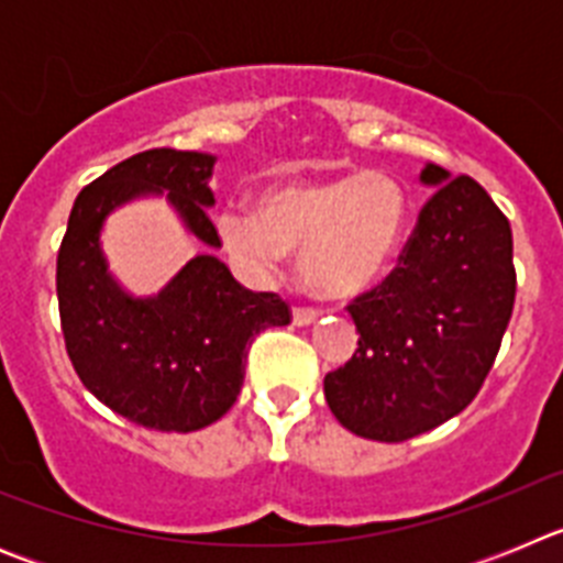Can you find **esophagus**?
<instances>
[{
  "label": "esophagus",
  "mask_w": 563,
  "mask_h": 563,
  "mask_svg": "<svg viewBox=\"0 0 563 563\" xmlns=\"http://www.w3.org/2000/svg\"><path fill=\"white\" fill-rule=\"evenodd\" d=\"M316 318L318 312L310 310V307H292V324L296 327H310Z\"/></svg>",
  "instance_id": "esophagus-1"
}]
</instances>
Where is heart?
<instances>
[{
    "label": "heart",
    "mask_w": 563,
    "mask_h": 563,
    "mask_svg": "<svg viewBox=\"0 0 563 563\" xmlns=\"http://www.w3.org/2000/svg\"><path fill=\"white\" fill-rule=\"evenodd\" d=\"M409 191L386 172L278 183L258 194V211L228 206L217 233L233 265L271 282L298 247V276L316 296L369 290L397 256L409 228Z\"/></svg>",
    "instance_id": "b5f03b06"
}]
</instances>
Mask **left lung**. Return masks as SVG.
Listing matches in <instances>:
<instances>
[{
  "label": "left lung",
  "mask_w": 563,
  "mask_h": 563,
  "mask_svg": "<svg viewBox=\"0 0 563 563\" xmlns=\"http://www.w3.org/2000/svg\"><path fill=\"white\" fill-rule=\"evenodd\" d=\"M431 188L400 267L350 305L361 341L324 377L352 434L402 442L460 415L494 366L516 298L514 233L471 177L426 163Z\"/></svg>",
  "instance_id": "obj_1"
}]
</instances>
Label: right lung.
Segmentation results:
<instances>
[{
	"mask_svg": "<svg viewBox=\"0 0 563 563\" xmlns=\"http://www.w3.org/2000/svg\"><path fill=\"white\" fill-rule=\"evenodd\" d=\"M208 152L152 148L89 183L69 211L56 290L67 355L114 415L154 431H200L242 391L253 338L290 324L276 292H253L211 253L220 236ZM167 194L201 251L152 297L129 294L108 271L100 233L108 213Z\"/></svg>",
	"mask_w": 563,
	"mask_h": 563,
	"instance_id": "add662e5",
	"label": "right lung"
}]
</instances>
